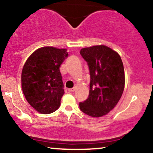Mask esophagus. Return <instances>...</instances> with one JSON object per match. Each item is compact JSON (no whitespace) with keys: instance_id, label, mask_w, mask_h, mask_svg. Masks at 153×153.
<instances>
[{"instance_id":"esophagus-1","label":"esophagus","mask_w":153,"mask_h":153,"mask_svg":"<svg viewBox=\"0 0 153 153\" xmlns=\"http://www.w3.org/2000/svg\"><path fill=\"white\" fill-rule=\"evenodd\" d=\"M75 90V88H69V89H68V91H69V92H71V93H73V92H74Z\"/></svg>"}]
</instances>
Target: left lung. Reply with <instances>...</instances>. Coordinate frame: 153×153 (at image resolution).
<instances>
[{
  "mask_svg": "<svg viewBox=\"0 0 153 153\" xmlns=\"http://www.w3.org/2000/svg\"><path fill=\"white\" fill-rule=\"evenodd\" d=\"M80 54L88 65L91 81L88 98L79 106L85 114L101 117L122 97L125 84L123 62L116 51L103 45L82 48Z\"/></svg>",
  "mask_w": 153,
  "mask_h": 153,
  "instance_id": "1",
  "label": "left lung"
}]
</instances>
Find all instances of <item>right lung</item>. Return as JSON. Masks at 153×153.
Returning a JSON list of instances; mask_svg holds the SVG:
<instances>
[{
	"instance_id": "right-lung-1",
	"label": "right lung",
	"mask_w": 153,
	"mask_h": 153,
	"mask_svg": "<svg viewBox=\"0 0 153 153\" xmlns=\"http://www.w3.org/2000/svg\"><path fill=\"white\" fill-rule=\"evenodd\" d=\"M68 56L67 49L43 47L35 50L23 67V93L40 114H51L60 106L65 92L59 68Z\"/></svg>"
}]
</instances>
